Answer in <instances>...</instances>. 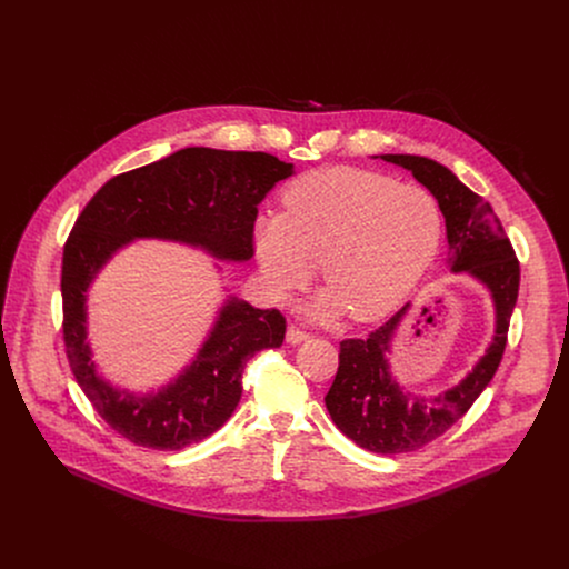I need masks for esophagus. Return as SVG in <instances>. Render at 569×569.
<instances>
[{
	"instance_id": "1",
	"label": "esophagus",
	"mask_w": 569,
	"mask_h": 569,
	"mask_svg": "<svg viewBox=\"0 0 569 569\" xmlns=\"http://www.w3.org/2000/svg\"><path fill=\"white\" fill-rule=\"evenodd\" d=\"M308 339H310V335L303 332L297 326H290L288 332H286V341L290 342V345H299V342L308 341Z\"/></svg>"
}]
</instances>
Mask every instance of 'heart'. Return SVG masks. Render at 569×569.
I'll return each instance as SVG.
<instances>
[{"mask_svg":"<svg viewBox=\"0 0 569 569\" xmlns=\"http://www.w3.org/2000/svg\"><path fill=\"white\" fill-rule=\"evenodd\" d=\"M283 213L259 216L252 248L268 290L283 299L303 288L321 261L326 292L317 317L342 310L358 323L389 315L438 254L442 213L416 184L360 171L301 176L281 196Z\"/></svg>","mask_w":569,"mask_h":569,"instance_id":"heart-1","label":"heart"}]
</instances>
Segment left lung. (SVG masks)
Wrapping results in <instances>:
<instances>
[{
  "mask_svg": "<svg viewBox=\"0 0 569 569\" xmlns=\"http://www.w3.org/2000/svg\"><path fill=\"white\" fill-rule=\"evenodd\" d=\"M380 158L405 167L433 193L447 224L451 270L486 286L495 306V335L486 353L466 378L436 396L405 391L389 371L391 339L411 303L367 339L341 342L339 371L326 396L335 425L371 453L400 455L418 451L449 431L492 380L519 295V261L492 207L461 184L451 169L422 156Z\"/></svg>",
  "mask_w": 569,
  "mask_h": 569,
  "instance_id": "obj_1",
  "label": "left lung"
}]
</instances>
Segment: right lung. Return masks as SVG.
Listing matches in <instances>:
<instances>
[{"label":"right lung","instance_id":"obj_1","mask_svg":"<svg viewBox=\"0 0 569 569\" xmlns=\"http://www.w3.org/2000/svg\"><path fill=\"white\" fill-rule=\"evenodd\" d=\"M295 173L263 151L187 147L106 182L63 246V342L72 373L97 413L129 442L180 451L216 433L241 398L246 362L279 347L286 319L228 297L196 360L167 387L138 396L103 380L88 342V288L133 239H167L224 261L252 257V224L266 193Z\"/></svg>","mask_w":569,"mask_h":569}]
</instances>
